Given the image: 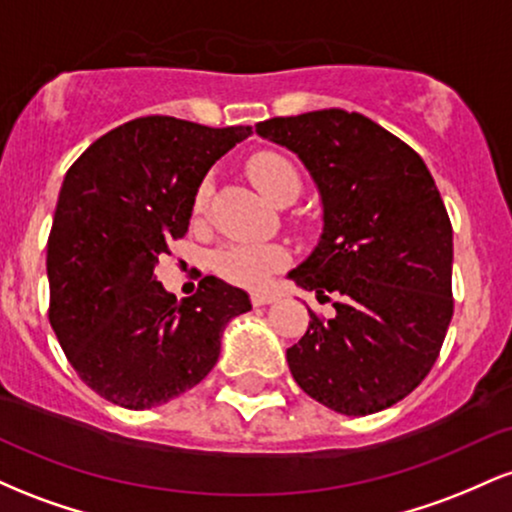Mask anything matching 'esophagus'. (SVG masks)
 I'll use <instances>...</instances> for the list:
<instances>
[{"instance_id": "1", "label": "esophagus", "mask_w": 512, "mask_h": 512, "mask_svg": "<svg viewBox=\"0 0 512 512\" xmlns=\"http://www.w3.org/2000/svg\"><path fill=\"white\" fill-rule=\"evenodd\" d=\"M250 298H252V305H255V308H260V305H269V303L276 301L274 293H269V291H255Z\"/></svg>"}]
</instances>
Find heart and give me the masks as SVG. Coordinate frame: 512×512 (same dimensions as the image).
<instances>
[{"label":"heart","instance_id":"obj_1","mask_svg":"<svg viewBox=\"0 0 512 512\" xmlns=\"http://www.w3.org/2000/svg\"><path fill=\"white\" fill-rule=\"evenodd\" d=\"M248 173L250 180L257 185V190L267 199H272V202L279 197L284 187H301V178H298L296 168L286 158L276 154H260L252 158L248 163ZM209 190V180H204L197 190L195 211L207 207ZM286 262H289V252L274 243H231L214 255L216 272L223 279L233 281L238 286H248V289H262L269 281V276L279 272Z\"/></svg>","mask_w":512,"mask_h":512}]
</instances>
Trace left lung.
<instances>
[{
  "label": "left lung",
  "instance_id": "obj_1",
  "mask_svg": "<svg viewBox=\"0 0 512 512\" xmlns=\"http://www.w3.org/2000/svg\"><path fill=\"white\" fill-rule=\"evenodd\" d=\"M293 151L322 202V236L289 279L339 298L286 349L305 395L346 416L419 387L452 320V226L424 158L361 113L313 110L255 127Z\"/></svg>",
  "mask_w": 512,
  "mask_h": 512
}]
</instances>
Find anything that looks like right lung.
Returning a JSON list of instances; mask_svg holds the SVG:
<instances>
[{"label":"right lung","mask_w":512,"mask_h":512,"mask_svg":"<svg viewBox=\"0 0 512 512\" xmlns=\"http://www.w3.org/2000/svg\"><path fill=\"white\" fill-rule=\"evenodd\" d=\"M252 127H204L168 115L129 120L67 170L48 238L50 325L79 378L108 402L151 409L202 383L221 334L250 296L204 276L178 298L156 281L182 238L204 175Z\"/></svg>","instance_id":"add662e5"}]
</instances>
